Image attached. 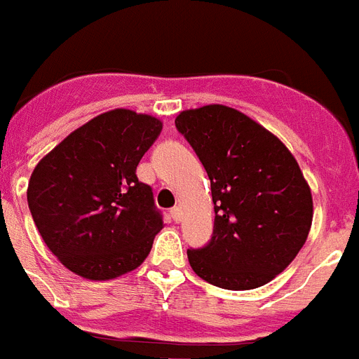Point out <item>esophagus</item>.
<instances>
[{
	"label": "esophagus",
	"instance_id": "obj_1",
	"mask_svg": "<svg viewBox=\"0 0 359 359\" xmlns=\"http://www.w3.org/2000/svg\"><path fill=\"white\" fill-rule=\"evenodd\" d=\"M170 218H172L174 222L182 220V209H180V207H172V209H170Z\"/></svg>",
	"mask_w": 359,
	"mask_h": 359
}]
</instances>
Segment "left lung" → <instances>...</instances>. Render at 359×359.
<instances>
[{"label": "left lung", "mask_w": 359, "mask_h": 359, "mask_svg": "<svg viewBox=\"0 0 359 359\" xmlns=\"http://www.w3.org/2000/svg\"><path fill=\"white\" fill-rule=\"evenodd\" d=\"M176 128L211 180L212 236L187 250L194 273L224 290L269 283L297 257L313 203L297 161L264 126L222 104L187 109Z\"/></svg>", "instance_id": "1"}]
</instances>
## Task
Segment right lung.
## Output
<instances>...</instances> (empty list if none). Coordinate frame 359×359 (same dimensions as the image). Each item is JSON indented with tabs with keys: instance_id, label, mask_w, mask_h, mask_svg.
Listing matches in <instances>:
<instances>
[{
	"instance_id": "1",
	"label": "right lung",
	"mask_w": 359,
	"mask_h": 359,
	"mask_svg": "<svg viewBox=\"0 0 359 359\" xmlns=\"http://www.w3.org/2000/svg\"><path fill=\"white\" fill-rule=\"evenodd\" d=\"M161 128L156 117L111 109L69 133L36 165L27 189L32 220L73 273L115 279L150 253L163 215L135 168Z\"/></svg>"
}]
</instances>
